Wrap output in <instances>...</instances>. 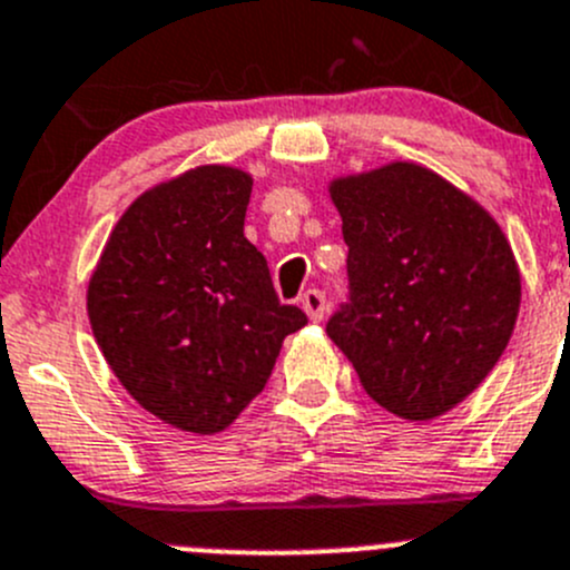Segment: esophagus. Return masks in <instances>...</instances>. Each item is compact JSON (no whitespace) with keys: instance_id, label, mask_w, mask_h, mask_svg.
I'll return each mask as SVG.
<instances>
[{"instance_id":"1","label":"esophagus","mask_w":570,"mask_h":570,"mask_svg":"<svg viewBox=\"0 0 570 570\" xmlns=\"http://www.w3.org/2000/svg\"><path fill=\"white\" fill-rule=\"evenodd\" d=\"M301 306H303V312L309 315V321H315V323L323 321V315H326V295H323L321 289L303 292Z\"/></svg>"}]
</instances>
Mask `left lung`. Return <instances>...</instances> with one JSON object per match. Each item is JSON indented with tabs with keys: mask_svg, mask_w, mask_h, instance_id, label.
<instances>
[{
	"mask_svg": "<svg viewBox=\"0 0 570 570\" xmlns=\"http://www.w3.org/2000/svg\"><path fill=\"white\" fill-rule=\"evenodd\" d=\"M348 244V301L326 332L365 393L428 422L470 396L501 360L520 273L498 222L413 163L334 179Z\"/></svg>",
	"mask_w": 570,
	"mask_h": 570,
	"instance_id": "obj_1",
	"label": "left lung"
}]
</instances>
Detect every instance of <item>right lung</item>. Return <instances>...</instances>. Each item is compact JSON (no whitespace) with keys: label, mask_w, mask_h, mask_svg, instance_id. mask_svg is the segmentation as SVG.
<instances>
[{"label":"right lung","mask_w":570,"mask_h":570,"mask_svg":"<svg viewBox=\"0 0 570 570\" xmlns=\"http://www.w3.org/2000/svg\"><path fill=\"white\" fill-rule=\"evenodd\" d=\"M249 174L202 165L129 205L89 278L92 334L120 385L163 422L210 435L264 391L286 334L267 258L244 238Z\"/></svg>","instance_id":"1"}]
</instances>
